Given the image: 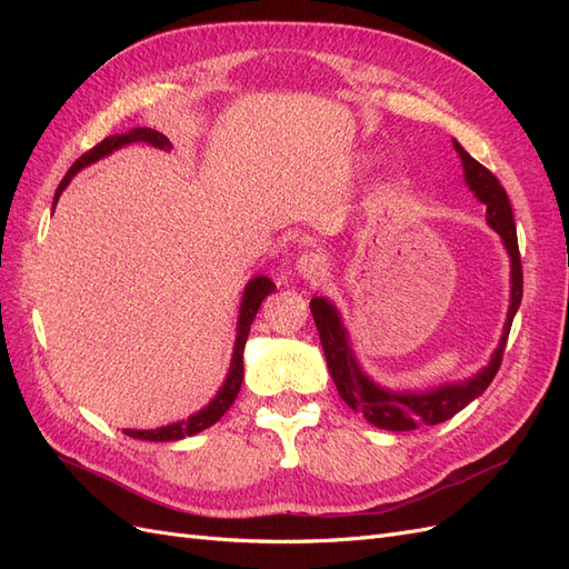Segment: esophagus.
<instances>
[{"label": "esophagus", "instance_id": "34e87169", "mask_svg": "<svg viewBox=\"0 0 569 569\" xmlns=\"http://www.w3.org/2000/svg\"><path fill=\"white\" fill-rule=\"evenodd\" d=\"M297 272L308 282H320L327 274V258L320 251H306L297 261Z\"/></svg>", "mask_w": 569, "mask_h": 569}]
</instances>
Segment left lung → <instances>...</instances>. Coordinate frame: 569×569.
I'll return each mask as SVG.
<instances>
[{
    "instance_id": "1",
    "label": "left lung",
    "mask_w": 569,
    "mask_h": 569,
    "mask_svg": "<svg viewBox=\"0 0 569 569\" xmlns=\"http://www.w3.org/2000/svg\"><path fill=\"white\" fill-rule=\"evenodd\" d=\"M456 151L462 159L465 168V180H468L470 189L477 194L479 201L487 203V220L489 226L501 234L503 244L510 253V308H508V320L503 327V337L498 349L493 351L489 366L475 375L472 380L439 387L425 393H393L382 387L370 382L368 377L360 372L356 358L351 353L347 332H343L339 313L335 306L325 299L311 301V313L318 327L322 351L327 358V368L335 380V387L339 396L351 410L363 412V418L380 427L389 429V432H410V429H418L425 425H439L443 420L453 418L458 410H462L477 396L487 391L491 380L496 377L498 368H501L506 341L510 335V325L515 313H518L520 301H522V261H520V247H518V234H515V218L510 209V199L506 194L503 184L491 173L489 168L475 161L468 151H465L458 142H453Z\"/></svg>"
}]
</instances>
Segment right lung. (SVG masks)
<instances>
[{
  "label": "right lung",
  "instance_id": "1",
  "mask_svg": "<svg viewBox=\"0 0 569 569\" xmlns=\"http://www.w3.org/2000/svg\"><path fill=\"white\" fill-rule=\"evenodd\" d=\"M132 142H147V144H153L159 149H170L168 137L161 134L159 130H151V128H134L126 134H109L97 147H92L90 151H84L82 157L71 168H68L66 178L57 187L54 201H59L66 184L71 182V178L78 173V170L99 161L101 157H107V153H111L113 149H120V147L132 144ZM272 291H274V284L268 278H263V274H261V278H253L247 284L242 311H239V322H237V341H234V353H232V366H230V372H228V380H226V385H222V389L218 391V396L209 406L199 410L197 416L187 418L182 422H176V425H166V427H159V429H123V432L132 439H142V441H178V439H184V437H192V435L201 432V429L211 427L213 422H218L222 416H226V410L234 403L239 387H242V380H244V343H247V337H249V330H251V322L258 313V308H261L263 299L268 295H272Z\"/></svg>",
  "mask_w": 569,
  "mask_h": 569
}]
</instances>
